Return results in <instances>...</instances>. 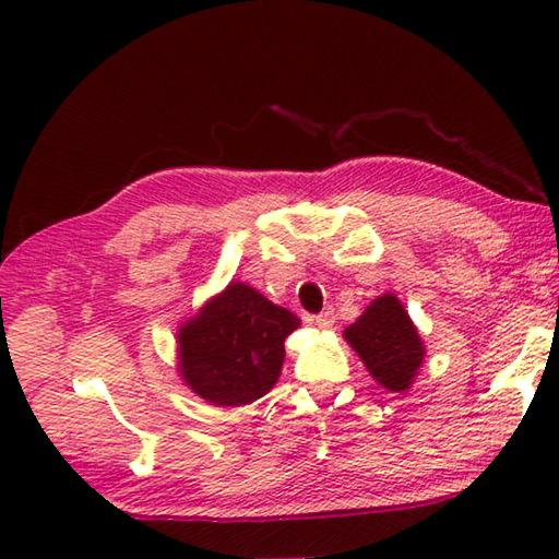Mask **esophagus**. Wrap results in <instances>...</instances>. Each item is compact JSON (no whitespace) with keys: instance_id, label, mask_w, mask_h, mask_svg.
Masks as SVG:
<instances>
[{"instance_id":"1","label":"esophagus","mask_w":559,"mask_h":559,"mask_svg":"<svg viewBox=\"0 0 559 559\" xmlns=\"http://www.w3.org/2000/svg\"><path fill=\"white\" fill-rule=\"evenodd\" d=\"M334 319H336L334 310H326V312H322V314L312 317V322H314L319 329H329L331 324H334Z\"/></svg>"}]
</instances>
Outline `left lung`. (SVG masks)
<instances>
[{
	"label": "left lung",
	"instance_id": "1",
	"mask_svg": "<svg viewBox=\"0 0 559 559\" xmlns=\"http://www.w3.org/2000/svg\"><path fill=\"white\" fill-rule=\"evenodd\" d=\"M343 334L384 389L406 391L411 386L425 348L408 312L394 295L377 298Z\"/></svg>",
	"mask_w": 559,
	"mask_h": 559
}]
</instances>
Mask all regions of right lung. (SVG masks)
<instances>
[{
    "label": "right lung",
    "instance_id": "right-lung-1",
    "mask_svg": "<svg viewBox=\"0 0 559 559\" xmlns=\"http://www.w3.org/2000/svg\"><path fill=\"white\" fill-rule=\"evenodd\" d=\"M300 319L245 283H230L180 329V372L201 399L242 406L276 384L283 341Z\"/></svg>",
    "mask_w": 559,
    "mask_h": 559
}]
</instances>
